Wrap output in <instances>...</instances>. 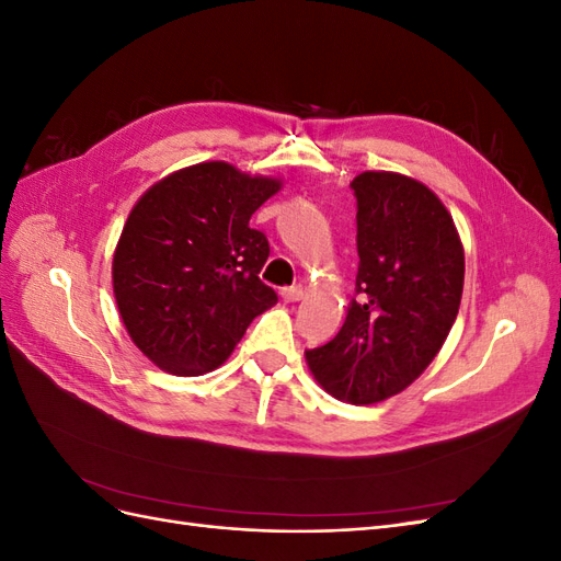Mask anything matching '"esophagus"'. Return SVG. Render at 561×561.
<instances>
[{
  "label": "esophagus",
  "instance_id": "obj_1",
  "mask_svg": "<svg viewBox=\"0 0 561 561\" xmlns=\"http://www.w3.org/2000/svg\"><path fill=\"white\" fill-rule=\"evenodd\" d=\"M304 287L301 285H290V287H283L280 290V297L285 299V301H299V299H304Z\"/></svg>",
  "mask_w": 561,
  "mask_h": 561
}]
</instances>
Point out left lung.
<instances>
[{
  "label": "left lung",
  "instance_id": "8db88e82",
  "mask_svg": "<svg viewBox=\"0 0 561 561\" xmlns=\"http://www.w3.org/2000/svg\"><path fill=\"white\" fill-rule=\"evenodd\" d=\"M355 196L358 276L342 330L309 348L316 381L336 400L381 402L426 369L454 325L463 293V245L426 184L360 173Z\"/></svg>",
  "mask_w": 561,
  "mask_h": 561
}]
</instances>
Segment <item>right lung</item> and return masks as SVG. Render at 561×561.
Listing matches in <instances>:
<instances>
[{
    "label": "right lung",
    "mask_w": 561,
    "mask_h": 561,
    "mask_svg": "<svg viewBox=\"0 0 561 561\" xmlns=\"http://www.w3.org/2000/svg\"><path fill=\"white\" fill-rule=\"evenodd\" d=\"M280 190L222 161L163 178L135 203L112 278L124 325L147 358L178 377L222 365L278 295L260 280L266 236L250 217Z\"/></svg>",
    "instance_id": "1"
}]
</instances>
